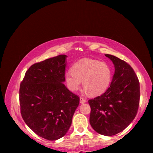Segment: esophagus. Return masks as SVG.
Masks as SVG:
<instances>
[{"label": "esophagus", "instance_id": "1", "mask_svg": "<svg viewBox=\"0 0 153 153\" xmlns=\"http://www.w3.org/2000/svg\"><path fill=\"white\" fill-rule=\"evenodd\" d=\"M86 102V99L83 98V97H80V103H85Z\"/></svg>", "mask_w": 153, "mask_h": 153}]
</instances>
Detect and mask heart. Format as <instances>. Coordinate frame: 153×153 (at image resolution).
<instances>
[{"mask_svg": "<svg viewBox=\"0 0 153 153\" xmlns=\"http://www.w3.org/2000/svg\"><path fill=\"white\" fill-rule=\"evenodd\" d=\"M112 78V68L108 64L84 58L75 63L65 74V82L71 91L78 90L82 82L87 92L93 96L101 95L108 89Z\"/></svg>", "mask_w": 153, "mask_h": 153, "instance_id": "heart-1", "label": "heart"}]
</instances>
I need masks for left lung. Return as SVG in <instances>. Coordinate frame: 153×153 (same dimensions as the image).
Here are the masks:
<instances>
[{"instance_id":"8db88e82","label":"left lung","mask_w":153,"mask_h":153,"mask_svg":"<svg viewBox=\"0 0 153 153\" xmlns=\"http://www.w3.org/2000/svg\"><path fill=\"white\" fill-rule=\"evenodd\" d=\"M105 56L112 61L115 72L108 89L88 100L89 122L97 133L112 136L122 131L135 118L139 105L140 86L130 65L113 55Z\"/></svg>"}]
</instances>
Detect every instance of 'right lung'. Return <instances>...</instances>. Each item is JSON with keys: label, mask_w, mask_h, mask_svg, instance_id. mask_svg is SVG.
Masks as SVG:
<instances>
[{"label": "right lung", "mask_w": 153, "mask_h": 153, "mask_svg": "<svg viewBox=\"0 0 153 153\" xmlns=\"http://www.w3.org/2000/svg\"><path fill=\"white\" fill-rule=\"evenodd\" d=\"M66 55L60 54L31 66L20 83L22 118L32 131L49 141L69 129L79 97L65 86Z\"/></svg>", "instance_id": "obj_1"}]
</instances>
